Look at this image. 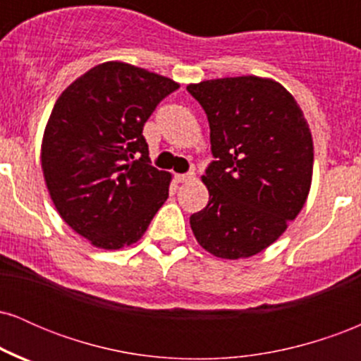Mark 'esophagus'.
I'll return each instance as SVG.
<instances>
[{
    "label": "esophagus",
    "mask_w": 361,
    "mask_h": 361,
    "mask_svg": "<svg viewBox=\"0 0 361 361\" xmlns=\"http://www.w3.org/2000/svg\"><path fill=\"white\" fill-rule=\"evenodd\" d=\"M175 180L178 183H188V181L195 180V173H185V175H176Z\"/></svg>",
    "instance_id": "1"
}]
</instances>
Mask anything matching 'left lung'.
<instances>
[{
	"instance_id": "1",
	"label": "left lung",
	"mask_w": 361,
	"mask_h": 361,
	"mask_svg": "<svg viewBox=\"0 0 361 361\" xmlns=\"http://www.w3.org/2000/svg\"><path fill=\"white\" fill-rule=\"evenodd\" d=\"M205 110L215 161L209 204L190 217L198 244L224 259L267 250L299 215L312 183L307 120L280 82L258 76L186 86Z\"/></svg>"
}]
</instances>
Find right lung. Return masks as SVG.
I'll return each mask as SVG.
<instances>
[{
  "label": "right lung",
  "mask_w": 361,
  "mask_h": 361,
  "mask_svg": "<svg viewBox=\"0 0 361 361\" xmlns=\"http://www.w3.org/2000/svg\"><path fill=\"white\" fill-rule=\"evenodd\" d=\"M180 85L118 61L94 66L54 105L42 171L62 221L102 250L137 243L166 202L171 175L151 166L144 123Z\"/></svg>",
  "instance_id": "1"
}]
</instances>
